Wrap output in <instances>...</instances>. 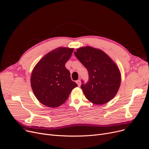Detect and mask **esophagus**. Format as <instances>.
Returning <instances> with one entry per match:
<instances>
[{"mask_svg":"<svg viewBox=\"0 0 149 149\" xmlns=\"http://www.w3.org/2000/svg\"><path fill=\"white\" fill-rule=\"evenodd\" d=\"M76 83H77V85H78V86H80V85H81V81H80V80H77Z\"/></svg>","mask_w":149,"mask_h":149,"instance_id":"34e87169","label":"esophagus"}]
</instances>
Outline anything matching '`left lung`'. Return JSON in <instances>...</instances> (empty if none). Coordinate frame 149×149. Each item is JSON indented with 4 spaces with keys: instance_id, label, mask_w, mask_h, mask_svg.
I'll return each instance as SVG.
<instances>
[{
    "instance_id": "8db88e82",
    "label": "left lung",
    "mask_w": 149,
    "mask_h": 149,
    "mask_svg": "<svg viewBox=\"0 0 149 149\" xmlns=\"http://www.w3.org/2000/svg\"><path fill=\"white\" fill-rule=\"evenodd\" d=\"M76 50L75 56L88 71L89 81L81 86L86 98L95 105L105 104L114 97L120 85L118 65L100 49L86 46Z\"/></svg>"
}]
</instances>
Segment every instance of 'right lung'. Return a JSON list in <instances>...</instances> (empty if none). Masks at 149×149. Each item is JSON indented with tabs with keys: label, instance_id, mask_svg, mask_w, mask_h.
<instances>
[{
	"label": "right lung",
	"instance_id": "obj_1",
	"mask_svg": "<svg viewBox=\"0 0 149 149\" xmlns=\"http://www.w3.org/2000/svg\"><path fill=\"white\" fill-rule=\"evenodd\" d=\"M73 52V48H56L45 55L32 70L31 89L44 105L60 107L68 99L71 91L78 86L71 80L69 71L65 67Z\"/></svg>",
	"mask_w": 149,
	"mask_h": 149
}]
</instances>
